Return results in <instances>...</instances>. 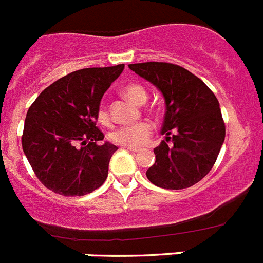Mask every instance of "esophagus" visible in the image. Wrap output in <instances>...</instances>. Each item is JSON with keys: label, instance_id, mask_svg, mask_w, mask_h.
Segmentation results:
<instances>
[{"label": "esophagus", "instance_id": "1", "mask_svg": "<svg viewBox=\"0 0 263 263\" xmlns=\"http://www.w3.org/2000/svg\"><path fill=\"white\" fill-rule=\"evenodd\" d=\"M126 150H127V152H130V153H139V152H141V148H138V147H126Z\"/></svg>", "mask_w": 263, "mask_h": 263}]
</instances>
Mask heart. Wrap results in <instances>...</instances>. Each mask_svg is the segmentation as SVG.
<instances>
[{
	"mask_svg": "<svg viewBox=\"0 0 263 263\" xmlns=\"http://www.w3.org/2000/svg\"><path fill=\"white\" fill-rule=\"evenodd\" d=\"M122 93L132 100L133 103L142 105L147 101V90L141 84H127L122 88ZM97 120L100 124H109V113L105 106L101 104L97 111ZM153 133V125L148 122H139L134 125H126V126H120L111 133V141L118 145L126 146V147H138V146L145 145L148 141Z\"/></svg>",
	"mask_w": 263,
	"mask_h": 263,
	"instance_id": "1",
	"label": "heart"
}]
</instances>
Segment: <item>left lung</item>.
Masks as SVG:
<instances>
[{
	"label": "left lung",
	"instance_id": "left-lung-1",
	"mask_svg": "<svg viewBox=\"0 0 263 263\" xmlns=\"http://www.w3.org/2000/svg\"><path fill=\"white\" fill-rule=\"evenodd\" d=\"M129 68L155 85L166 104L162 126L166 141L154 148L155 163L146 176L166 190L196 184L211 171L225 139L215 93L194 73L171 63H137ZM168 140L173 141L171 146Z\"/></svg>",
	"mask_w": 263,
	"mask_h": 263
}]
</instances>
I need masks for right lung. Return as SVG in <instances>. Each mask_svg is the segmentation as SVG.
Listing matches in <instances>:
<instances>
[{
  "label": "right lung",
  "mask_w": 263,
  "mask_h": 263,
  "mask_svg": "<svg viewBox=\"0 0 263 263\" xmlns=\"http://www.w3.org/2000/svg\"><path fill=\"white\" fill-rule=\"evenodd\" d=\"M124 64L71 72L46 88L27 110L23 153L45 187L83 196L104 184L117 146L96 126L100 103Z\"/></svg>",
  "instance_id": "obj_1"
}]
</instances>
